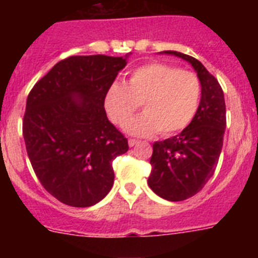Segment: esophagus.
Listing matches in <instances>:
<instances>
[{
	"instance_id": "obj_1",
	"label": "esophagus",
	"mask_w": 258,
	"mask_h": 258,
	"mask_svg": "<svg viewBox=\"0 0 258 258\" xmlns=\"http://www.w3.org/2000/svg\"><path fill=\"white\" fill-rule=\"evenodd\" d=\"M127 143H129V146H131V147H134V146H136L137 143H138V141H136V140H132V138H131V140L127 141Z\"/></svg>"
}]
</instances>
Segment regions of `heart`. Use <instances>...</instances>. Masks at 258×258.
<instances>
[{"mask_svg":"<svg viewBox=\"0 0 258 258\" xmlns=\"http://www.w3.org/2000/svg\"><path fill=\"white\" fill-rule=\"evenodd\" d=\"M202 98L199 77L165 63H147L136 68L127 84H111L104 94L107 115L124 126L141 103L144 113L125 126L127 133L150 137L159 132L172 136L187 127L197 115Z\"/></svg>","mask_w":258,"mask_h":258,"instance_id":"b5f03b06","label":"heart"}]
</instances>
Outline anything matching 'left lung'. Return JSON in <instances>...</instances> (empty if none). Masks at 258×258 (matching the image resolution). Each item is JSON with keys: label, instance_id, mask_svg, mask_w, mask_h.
<instances>
[{"label": "left lung", "instance_id": "obj_1", "mask_svg": "<svg viewBox=\"0 0 258 258\" xmlns=\"http://www.w3.org/2000/svg\"><path fill=\"white\" fill-rule=\"evenodd\" d=\"M163 52L188 61L202 84L199 109L191 124L178 136L152 146L150 188L163 199L181 202L199 192L216 170L226 127V106L217 79L198 59L172 50Z\"/></svg>", "mask_w": 258, "mask_h": 258}]
</instances>
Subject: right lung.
Instances as JSON below:
<instances>
[{
    "mask_svg": "<svg viewBox=\"0 0 258 258\" xmlns=\"http://www.w3.org/2000/svg\"><path fill=\"white\" fill-rule=\"evenodd\" d=\"M126 58L63 59L27 98L23 137L32 168L45 190L67 206L101 202L113 184L112 160L129 150L104 109V94Z\"/></svg>",
    "mask_w": 258,
    "mask_h": 258,
    "instance_id": "add662e5",
    "label": "right lung"
}]
</instances>
